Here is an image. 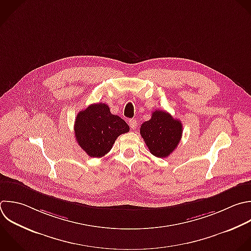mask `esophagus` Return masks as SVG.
Wrapping results in <instances>:
<instances>
[{"label":"esophagus","mask_w":251,"mask_h":251,"mask_svg":"<svg viewBox=\"0 0 251 251\" xmlns=\"http://www.w3.org/2000/svg\"><path fill=\"white\" fill-rule=\"evenodd\" d=\"M128 125H129V126H130L131 129H135L136 126H137V122H136V120H134V119H130V120L128 121Z\"/></svg>","instance_id":"obj_1"}]
</instances>
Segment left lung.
<instances>
[{"instance_id":"8db88e82","label":"left lung","mask_w":251,"mask_h":251,"mask_svg":"<svg viewBox=\"0 0 251 251\" xmlns=\"http://www.w3.org/2000/svg\"><path fill=\"white\" fill-rule=\"evenodd\" d=\"M140 134L151 154L166 158L177 147L182 134V125L169 113L156 110L151 119L141 125Z\"/></svg>"}]
</instances>
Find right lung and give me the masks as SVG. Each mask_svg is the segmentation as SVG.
<instances>
[{
    "label": "right lung",
    "mask_w": 251,
    "mask_h": 251,
    "mask_svg": "<svg viewBox=\"0 0 251 251\" xmlns=\"http://www.w3.org/2000/svg\"><path fill=\"white\" fill-rule=\"evenodd\" d=\"M128 131V125L119 116L111 114L109 106L104 103L91 104L75 118V139L90 157L105 156L118 136Z\"/></svg>",
    "instance_id": "right-lung-1"
}]
</instances>
